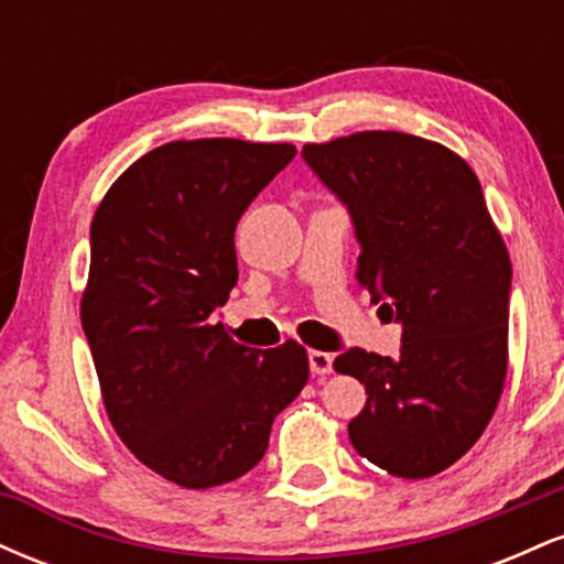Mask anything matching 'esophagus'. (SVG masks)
<instances>
[{"label":"esophagus","instance_id":"34e87169","mask_svg":"<svg viewBox=\"0 0 564 564\" xmlns=\"http://www.w3.org/2000/svg\"><path fill=\"white\" fill-rule=\"evenodd\" d=\"M307 360H310V371L318 373V377H326V373L334 371V358L328 352H321V349H310Z\"/></svg>","mask_w":564,"mask_h":564}]
</instances>
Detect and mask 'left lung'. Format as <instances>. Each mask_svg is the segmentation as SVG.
<instances>
[{"mask_svg":"<svg viewBox=\"0 0 564 564\" xmlns=\"http://www.w3.org/2000/svg\"><path fill=\"white\" fill-rule=\"evenodd\" d=\"M302 159L347 206L358 283L403 326L398 358L336 355L368 394L349 440L394 477L437 475L482 435L507 377L511 262L480 180L448 148L403 132L304 145Z\"/></svg>","mask_w":564,"mask_h":564,"instance_id":"left-lung-1","label":"left lung"}]
</instances>
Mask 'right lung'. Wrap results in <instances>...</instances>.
<instances>
[{
  "instance_id": "1",
  "label": "right lung",
  "mask_w": 564,
  "mask_h": 564,
  "mask_svg": "<svg viewBox=\"0 0 564 564\" xmlns=\"http://www.w3.org/2000/svg\"><path fill=\"white\" fill-rule=\"evenodd\" d=\"M294 156L286 142H166L95 212L82 328L102 403L127 448L183 488L254 469L307 384L302 345L251 349L215 323L238 281V219Z\"/></svg>"
}]
</instances>
